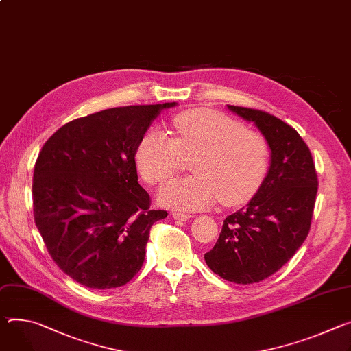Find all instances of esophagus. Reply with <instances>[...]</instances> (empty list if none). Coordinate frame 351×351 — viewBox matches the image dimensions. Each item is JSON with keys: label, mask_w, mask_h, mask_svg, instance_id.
<instances>
[{"label": "esophagus", "mask_w": 351, "mask_h": 351, "mask_svg": "<svg viewBox=\"0 0 351 351\" xmlns=\"http://www.w3.org/2000/svg\"><path fill=\"white\" fill-rule=\"evenodd\" d=\"M172 217L175 218V219H179V221H186V219H189L190 217V214H187V213H180V211H173L172 213Z\"/></svg>", "instance_id": "esophagus-1"}]
</instances>
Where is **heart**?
Instances as JSON below:
<instances>
[{
  "label": "heart",
  "mask_w": 351,
  "mask_h": 351,
  "mask_svg": "<svg viewBox=\"0 0 351 351\" xmlns=\"http://www.w3.org/2000/svg\"><path fill=\"white\" fill-rule=\"evenodd\" d=\"M175 138L152 130L136 149L137 168L149 184H164L192 159L193 176L162 189L161 203L180 210H199L218 197L228 206L250 199L270 165L267 138L245 129L235 119L211 109H189L173 116Z\"/></svg>",
  "instance_id": "b5f03b06"
}]
</instances>
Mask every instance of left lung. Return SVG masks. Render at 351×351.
<instances>
[{
	"instance_id": "left-lung-1",
	"label": "left lung",
	"mask_w": 351,
	"mask_h": 351,
	"mask_svg": "<svg viewBox=\"0 0 351 351\" xmlns=\"http://www.w3.org/2000/svg\"><path fill=\"white\" fill-rule=\"evenodd\" d=\"M228 109L256 124L271 149L270 169L247 206L228 215L207 266L237 284L259 282L280 270L304 243L317 193L312 154L291 125L250 108Z\"/></svg>"
}]
</instances>
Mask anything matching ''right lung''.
I'll list each match as a JSON object with an SVG mask.
<instances>
[{
	"instance_id": "obj_1",
	"label": "right lung",
	"mask_w": 351,
	"mask_h": 351,
	"mask_svg": "<svg viewBox=\"0 0 351 351\" xmlns=\"http://www.w3.org/2000/svg\"><path fill=\"white\" fill-rule=\"evenodd\" d=\"M164 105L112 108L64 124L35 164L34 215L54 263L88 289L109 290L141 269L154 222L136 149Z\"/></svg>"
}]
</instances>
